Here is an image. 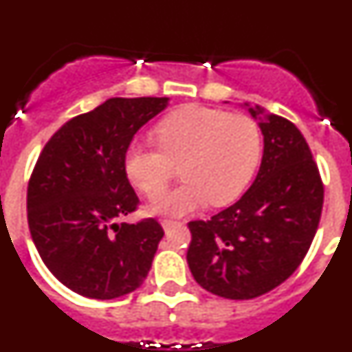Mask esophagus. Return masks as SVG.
Returning <instances> with one entry per match:
<instances>
[{"instance_id":"esophagus-1","label":"esophagus","mask_w":352,"mask_h":352,"mask_svg":"<svg viewBox=\"0 0 352 352\" xmlns=\"http://www.w3.org/2000/svg\"><path fill=\"white\" fill-rule=\"evenodd\" d=\"M179 226V222H176V220H162V227H164V231H169V229H173V227Z\"/></svg>"}]
</instances>
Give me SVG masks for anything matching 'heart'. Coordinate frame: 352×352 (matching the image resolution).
I'll return each instance as SVG.
<instances>
[{
    "label": "heart",
    "instance_id": "b5f03b06",
    "mask_svg": "<svg viewBox=\"0 0 352 352\" xmlns=\"http://www.w3.org/2000/svg\"><path fill=\"white\" fill-rule=\"evenodd\" d=\"M157 148L132 144L125 153V173L151 201L166 194L182 166L186 179L158 210L183 214L210 203H234L247 190L263 157V135L254 120L222 109L186 105L160 121L153 132Z\"/></svg>",
    "mask_w": 352,
    "mask_h": 352
}]
</instances>
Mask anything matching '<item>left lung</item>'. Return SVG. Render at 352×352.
I'll return each instance as SVG.
<instances>
[{
  "label": "left lung",
  "mask_w": 352,
  "mask_h": 352,
  "mask_svg": "<svg viewBox=\"0 0 352 352\" xmlns=\"http://www.w3.org/2000/svg\"><path fill=\"white\" fill-rule=\"evenodd\" d=\"M259 126L256 182L210 220L188 222V268L201 287L227 300L263 296L287 280L312 245L324 203L321 174L294 123L270 114Z\"/></svg>",
  "instance_id": "8db88e82"
}]
</instances>
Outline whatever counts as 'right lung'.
<instances>
[{
  "label": "right lung",
  "instance_id": "1",
  "mask_svg": "<svg viewBox=\"0 0 352 352\" xmlns=\"http://www.w3.org/2000/svg\"><path fill=\"white\" fill-rule=\"evenodd\" d=\"M167 98H109L72 118L43 146L28 183V223L49 272L70 291L114 300L141 287L164 229L118 222L139 197L125 173L133 135Z\"/></svg>",
  "mask_w": 352,
  "mask_h": 352
}]
</instances>
